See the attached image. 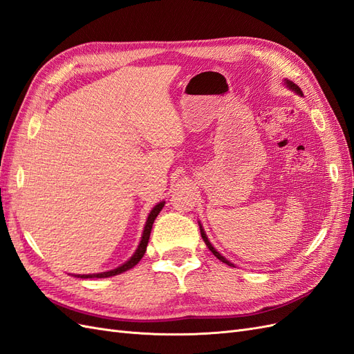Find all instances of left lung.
I'll return each mask as SVG.
<instances>
[{"label": "left lung", "mask_w": 354, "mask_h": 354, "mask_svg": "<svg viewBox=\"0 0 354 354\" xmlns=\"http://www.w3.org/2000/svg\"><path fill=\"white\" fill-rule=\"evenodd\" d=\"M283 83H285V86L290 90V92H294V93H297L298 96H302V92H301V88L295 84V83H292L290 82V80H288V78H285L283 80ZM198 225H200V234H201V239H203L205 240V243H206V246L209 248V250L212 252V254H214L219 261H222V262H224V264H227V266H230V267H236L234 264H233V262H230L224 255H221L219 254V252L214 248V245H212L210 243V240L207 239V234H206V231H205V228H203V224H201V222L198 221Z\"/></svg>", "instance_id": "left-lung-1"}]
</instances>
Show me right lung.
<instances>
[{
  "label": "right lung",
  "mask_w": 354,
  "mask_h": 354,
  "mask_svg": "<svg viewBox=\"0 0 354 354\" xmlns=\"http://www.w3.org/2000/svg\"><path fill=\"white\" fill-rule=\"evenodd\" d=\"M165 203H166V201L163 200V201H160V203H157L153 209H151V212L148 214V218H147V222H145V227H144V231H142V237H140L139 245H138L136 250L133 252V255L130 257L126 262H123V264L118 266L117 268L108 270V271L93 272V274H73V276L80 277V279H105V277H113V276L121 274V272H124V271H127L130 268H133L138 264V262L142 259V257L145 255V250H147V246H148V240H149V234H151V228H153V224H154L157 215L160 214V210L165 207Z\"/></svg>",
  "instance_id": "right-lung-1"
}]
</instances>
